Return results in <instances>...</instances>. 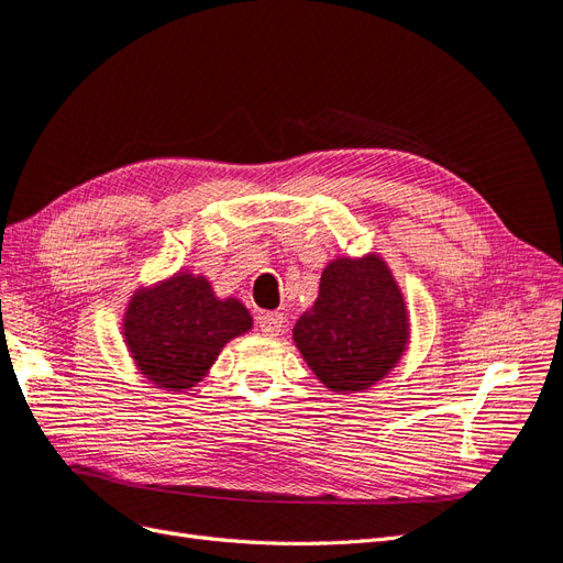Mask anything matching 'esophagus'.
I'll use <instances>...</instances> for the list:
<instances>
[{"label":"esophagus","mask_w":563,"mask_h":563,"mask_svg":"<svg viewBox=\"0 0 563 563\" xmlns=\"http://www.w3.org/2000/svg\"><path fill=\"white\" fill-rule=\"evenodd\" d=\"M286 325V317L282 312H265L258 317V328L267 338H277Z\"/></svg>","instance_id":"esophagus-1"}]
</instances>
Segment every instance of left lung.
<instances>
[{
	"label": "left lung",
	"mask_w": 563,
	"mask_h": 563,
	"mask_svg": "<svg viewBox=\"0 0 563 563\" xmlns=\"http://www.w3.org/2000/svg\"><path fill=\"white\" fill-rule=\"evenodd\" d=\"M410 340L400 288L377 254L325 265L294 342L325 389L354 394L389 375Z\"/></svg>",
	"instance_id": "1"
}]
</instances>
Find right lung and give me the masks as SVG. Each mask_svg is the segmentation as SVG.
<instances>
[{"label": "right lung", "mask_w": 563, "mask_h": 563, "mask_svg": "<svg viewBox=\"0 0 563 563\" xmlns=\"http://www.w3.org/2000/svg\"><path fill=\"white\" fill-rule=\"evenodd\" d=\"M251 325L254 319L240 300H219L202 275L177 273L134 290L125 307L123 338L151 384L186 391L209 373L221 349Z\"/></svg>", "instance_id": "1"}]
</instances>
